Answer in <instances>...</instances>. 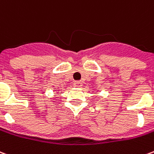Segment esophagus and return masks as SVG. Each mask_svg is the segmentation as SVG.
Wrapping results in <instances>:
<instances>
[{
	"mask_svg": "<svg viewBox=\"0 0 154 154\" xmlns=\"http://www.w3.org/2000/svg\"><path fill=\"white\" fill-rule=\"evenodd\" d=\"M82 86V83L80 82H74V87H81Z\"/></svg>",
	"mask_w": 154,
	"mask_h": 154,
	"instance_id": "34e87169",
	"label": "esophagus"
}]
</instances>
